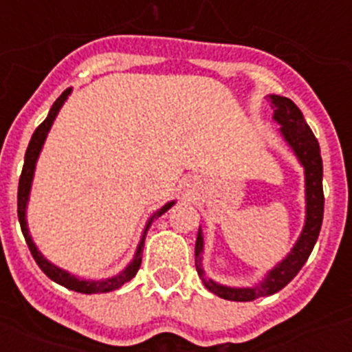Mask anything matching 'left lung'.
<instances>
[{"instance_id": "obj_1", "label": "left lung", "mask_w": 352, "mask_h": 352, "mask_svg": "<svg viewBox=\"0 0 352 352\" xmlns=\"http://www.w3.org/2000/svg\"><path fill=\"white\" fill-rule=\"evenodd\" d=\"M272 107L275 109L273 120L280 123V132L285 141L294 149L296 157L300 158L301 166L305 167V185H307V220H305L303 232L298 243L291 250L287 257L278 266L268 273V276L256 287L234 289L219 285L204 276V270L201 266V252H203V234L201 229L195 239V268L199 276L203 278L208 291L217 296L231 301H252L257 298L275 294L284 289L294 276L300 273L303 264L309 259L310 252L319 238V231L322 226V213H324V194H322V158L319 142L307 125L303 114L298 105L285 96L270 95Z\"/></svg>"}]
</instances>
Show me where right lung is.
<instances>
[{"label":"right lung","instance_id":"right-lung-1","mask_svg":"<svg viewBox=\"0 0 352 352\" xmlns=\"http://www.w3.org/2000/svg\"><path fill=\"white\" fill-rule=\"evenodd\" d=\"M68 95H70V89H67V91L61 93L60 98L54 102V105H52L51 111H49V116L45 118V120H43L38 126H36L35 133L31 135V141H30V144H28V149H26V157H24L23 173H21V178H19L17 217H19V223H21V229H23L24 239H26V243H28V248H30V252H31V256H33V259L36 261V264L40 266V270H42V272L45 273V275H47L51 280H54L56 284L63 285V287L70 289V291L82 292V294H100V292L116 291V289H120L121 285H125L126 282H130L133 276H135V273H138L139 268H141L142 248H144V236H146V231H148L149 223H151V220H153L155 217H160L162 213H166V211L169 210L174 203H167L166 206L160 208V210H158L157 213L151 217V219H149L148 226H146V229H144V234H142L141 243H139L138 252H135V257H133L132 263H130L129 266H126V268L120 273V275L113 276V278H107V280H98V282L80 280V278H76V276L70 275V273L63 272V270H60L58 266H54V264L49 263V261L45 259V257H43L38 250H36L35 243L31 241V236H30V232H28V223H26L28 195H30L31 179H33V173H35V164H36V158H38V155H40V149H42L43 141H45V138H47V132H49V129H51L56 114H58V111L61 109L63 102L67 100Z\"/></svg>","mask_w":352,"mask_h":352}]
</instances>
